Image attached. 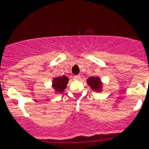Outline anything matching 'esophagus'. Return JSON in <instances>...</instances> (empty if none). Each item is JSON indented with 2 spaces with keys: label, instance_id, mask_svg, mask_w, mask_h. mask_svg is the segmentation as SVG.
<instances>
[{
  "label": "esophagus",
  "instance_id": "obj_1",
  "mask_svg": "<svg viewBox=\"0 0 149 149\" xmlns=\"http://www.w3.org/2000/svg\"><path fill=\"white\" fill-rule=\"evenodd\" d=\"M81 78V76L79 74H77V75L74 76V80H79Z\"/></svg>",
  "mask_w": 149,
  "mask_h": 149
}]
</instances>
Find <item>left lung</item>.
Returning <instances> with one entry per match:
<instances>
[{
	"instance_id": "left-lung-1",
	"label": "left lung",
	"mask_w": 149,
	"mask_h": 149,
	"mask_svg": "<svg viewBox=\"0 0 149 149\" xmlns=\"http://www.w3.org/2000/svg\"><path fill=\"white\" fill-rule=\"evenodd\" d=\"M88 85L91 87L92 90L94 91H97L100 92L101 91L102 84L100 82V79L98 77H91L88 79Z\"/></svg>"
}]
</instances>
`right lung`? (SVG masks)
<instances>
[{"label":"right lung","instance_id":"add662e5","mask_svg":"<svg viewBox=\"0 0 149 149\" xmlns=\"http://www.w3.org/2000/svg\"><path fill=\"white\" fill-rule=\"evenodd\" d=\"M68 82V77L65 75L55 77L52 81V87L56 92L62 93L64 90L66 88Z\"/></svg>","mask_w":149,"mask_h":149}]
</instances>
